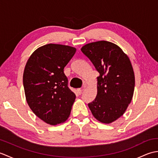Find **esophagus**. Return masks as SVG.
<instances>
[{
  "label": "esophagus",
  "instance_id": "esophagus-1",
  "mask_svg": "<svg viewBox=\"0 0 158 158\" xmlns=\"http://www.w3.org/2000/svg\"><path fill=\"white\" fill-rule=\"evenodd\" d=\"M82 91H83V89H77V93H78L79 95L81 94Z\"/></svg>",
  "mask_w": 158,
  "mask_h": 158
}]
</instances>
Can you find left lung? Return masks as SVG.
<instances>
[{"instance_id": "left-lung-1", "label": "left lung", "mask_w": 158, "mask_h": 158, "mask_svg": "<svg viewBox=\"0 0 158 158\" xmlns=\"http://www.w3.org/2000/svg\"><path fill=\"white\" fill-rule=\"evenodd\" d=\"M81 50L99 73L97 95L89 108L100 122H115L125 113L134 94L135 77L130 60L118 45L106 41L88 43Z\"/></svg>"}]
</instances>
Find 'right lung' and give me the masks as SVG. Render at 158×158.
Returning a JSON list of instances; mask_svg holds the SVG:
<instances>
[{"instance_id": "1", "label": "right lung", "mask_w": 158, "mask_h": 158, "mask_svg": "<svg viewBox=\"0 0 158 158\" xmlns=\"http://www.w3.org/2000/svg\"><path fill=\"white\" fill-rule=\"evenodd\" d=\"M69 45L49 43L36 49L26 64L23 84L30 108L52 126L69 118L76 96L68 87L64 69L76 52Z\"/></svg>"}]
</instances>
